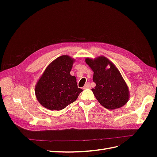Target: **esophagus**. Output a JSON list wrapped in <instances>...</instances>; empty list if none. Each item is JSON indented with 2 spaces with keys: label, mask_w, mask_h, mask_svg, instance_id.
<instances>
[{
  "label": "esophagus",
  "mask_w": 157,
  "mask_h": 157,
  "mask_svg": "<svg viewBox=\"0 0 157 157\" xmlns=\"http://www.w3.org/2000/svg\"><path fill=\"white\" fill-rule=\"evenodd\" d=\"M90 88V82H87L86 84H85V86L83 87L84 89Z\"/></svg>",
  "instance_id": "obj_1"
}]
</instances>
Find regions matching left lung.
<instances>
[{
  "instance_id": "left-lung-1",
  "label": "left lung",
  "mask_w": 157,
  "mask_h": 157,
  "mask_svg": "<svg viewBox=\"0 0 157 157\" xmlns=\"http://www.w3.org/2000/svg\"><path fill=\"white\" fill-rule=\"evenodd\" d=\"M85 62L94 72L96 86L92 91L99 103L111 110L124 106L130 98L129 88L114 63L102 56L94 59L86 58Z\"/></svg>"
}]
</instances>
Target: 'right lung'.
Instances as JSON below:
<instances>
[{"label": "right lung", "instance_id": "1", "mask_svg": "<svg viewBox=\"0 0 157 157\" xmlns=\"http://www.w3.org/2000/svg\"><path fill=\"white\" fill-rule=\"evenodd\" d=\"M75 59L69 56L58 57L48 65L35 88L40 105L49 110L60 111L77 99L82 91L77 78L70 74Z\"/></svg>", "mask_w": 157, "mask_h": 157}]
</instances>
